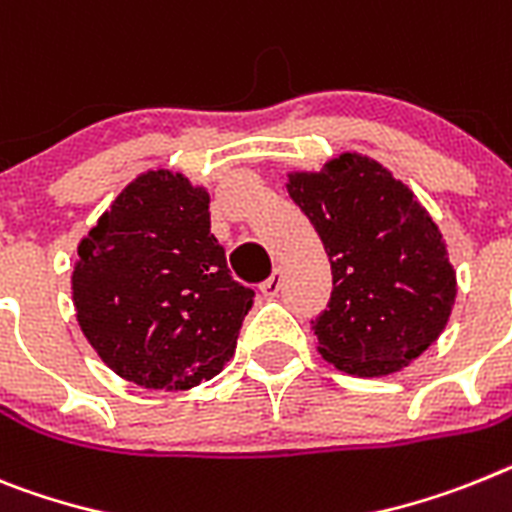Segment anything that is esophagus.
I'll list each match as a JSON object with an SVG mask.
<instances>
[{
	"instance_id": "34e87169",
	"label": "esophagus",
	"mask_w": 512,
	"mask_h": 512,
	"mask_svg": "<svg viewBox=\"0 0 512 512\" xmlns=\"http://www.w3.org/2000/svg\"><path fill=\"white\" fill-rule=\"evenodd\" d=\"M282 282H285V274H282V269H274L272 277L261 282V287H259L261 295H264V298H277L279 290H282Z\"/></svg>"
}]
</instances>
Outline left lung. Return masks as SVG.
I'll list each match as a JSON object with an SVG mask.
<instances>
[{"mask_svg":"<svg viewBox=\"0 0 512 512\" xmlns=\"http://www.w3.org/2000/svg\"><path fill=\"white\" fill-rule=\"evenodd\" d=\"M287 191L331 261L329 305L310 321L318 352L368 378L417 360L456 300V274L430 214L383 165L349 152L321 173L290 176Z\"/></svg>","mask_w":512,"mask_h":512,"instance_id":"left-lung-1","label":"left lung"}]
</instances>
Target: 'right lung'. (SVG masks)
<instances>
[{
    "label": "right lung",
    "instance_id": "add662e5",
    "mask_svg": "<svg viewBox=\"0 0 512 512\" xmlns=\"http://www.w3.org/2000/svg\"><path fill=\"white\" fill-rule=\"evenodd\" d=\"M82 334L126 381L191 388L220 373L256 292L209 233V194L181 173L131 181L77 248Z\"/></svg>",
    "mask_w": 512,
    "mask_h": 512
}]
</instances>
